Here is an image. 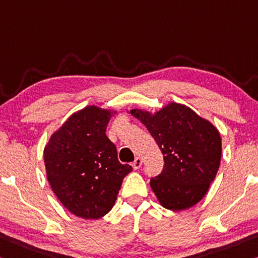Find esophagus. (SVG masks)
Wrapping results in <instances>:
<instances>
[{
	"label": "esophagus",
	"mask_w": 258,
	"mask_h": 258,
	"mask_svg": "<svg viewBox=\"0 0 258 258\" xmlns=\"http://www.w3.org/2000/svg\"><path fill=\"white\" fill-rule=\"evenodd\" d=\"M141 165H142V159L140 157H137L136 159H134V162L132 163V166H133L134 170L140 169Z\"/></svg>",
	"instance_id": "1"
}]
</instances>
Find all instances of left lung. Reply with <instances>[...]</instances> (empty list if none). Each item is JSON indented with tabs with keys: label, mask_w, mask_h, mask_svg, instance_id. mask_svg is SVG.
Listing matches in <instances>:
<instances>
[{
	"label": "left lung",
	"mask_w": 258,
	"mask_h": 258,
	"mask_svg": "<svg viewBox=\"0 0 258 258\" xmlns=\"http://www.w3.org/2000/svg\"><path fill=\"white\" fill-rule=\"evenodd\" d=\"M155 139L164 158L163 171L150 179L159 203L180 211L203 199L217 174L222 156L218 130L190 108L170 103L156 113L133 109Z\"/></svg>",
	"instance_id": "left-lung-1"
}]
</instances>
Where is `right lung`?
<instances>
[{"mask_svg":"<svg viewBox=\"0 0 258 258\" xmlns=\"http://www.w3.org/2000/svg\"><path fill=\"white\" fill-rule=\"evenodd\" d=\"M109 110L89 105L75 112L52 134L43 151L47 178L73 215L99 219L112 209L122 179L132 166L118 161L105 131Z\"/></svg>","mask_w":258,"mask_h":258,"instance_id":"right-lung-1","label":"right lung"}]
</instances>
